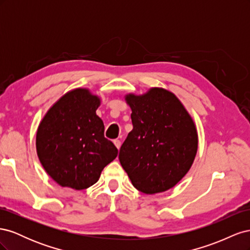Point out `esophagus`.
Masks as SVG:
<instances>
[{
    "instance_id": "1",
    "label": "esophagus",
    "mask_w": 250,
    "mask_h": 250,
    "mask_svg": "<svg viewBox=\"0 0 250 250\" xmlns=\"http://www.w3.org/2000/svg\"><path fill=\"white\" fill-rule=\"evenodd\" d=\"M113 144H115L116 145V147L118 148V149H120V147H121V141L120 140H113Z\"/></svg>"
}]
</instances>
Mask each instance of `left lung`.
<instances>
[{"instance_id": "8db88e82", "label": "left lung", "mask_w": 250, "mask_h": 250, "mask_svg": "<svg viewBox=\"0 0 250 250\" xmlns=\"http://www.w3.org/2000/svg\"><path fill=\"white\" fill-rule=\"evenodd\" d=\"M133 129L119 160L135 188L145 194L169 190L190 170L198 137L192 118L172 93L152 88L126 97Z\"/></svg>"}]
</instances>
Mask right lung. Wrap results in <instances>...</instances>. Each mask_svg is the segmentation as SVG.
Instances as JSON below:
<instances>
[{"instance_id": "right-lung-1", "label": "right lung", "mask_w": 250, "mask_h": 250, "mask_svg": "<svg viewBox=\"0 0 250 250\" xmlns=\"http://www.w3.org/2000/svg\"><path fill=\"white\" fill-rule=\"evenodd\" d=\"M99 105V98L87 89H74L53 105L40 124L37 155L62 187L89 188L118 155L117 147L104 137L103 121L96 115Z\"/></svg>"}]
</instances>
